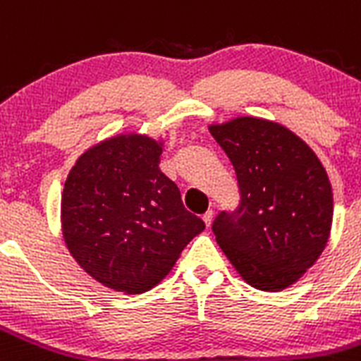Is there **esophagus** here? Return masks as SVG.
I'll return each instance as SVG.
<instances>
[{"mask_svg": "<svg viewBox=\"0 0 361 361\" xmlns=\"http://www.w3.org/2000/svg\"><path fill=\"white\" fill-rule=\"evenodd\" d=\"M213 214H214L213 211H207V213L202 216V220H204V224H206V227L211 226V221H213Z\"/></svg>", "mask_w": 361, "mask_h": 361, "instance_id": "34e87169", "label": "esophagus"}]
</instances>
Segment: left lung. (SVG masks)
Wrapping results in <instances>:
<instances>
[{
	"instance_id": "1",
	"label": "left lung",
	"mask_w": 361,
	"mask_h": 361,
	"mask_svg": "<svg viewBox=\"0 0 361 361\" xmlns=\"http://www.w3.org/2000/svg\"><path fill=\"white\" fill-rule=\"evenodd\" d=\"M209 132L233 163L240 207L213 221L216 243L241 279L288 288L315 264L333 224V191L315 152L276 121L238 116Z\"/></svg>"
}]
</instances>
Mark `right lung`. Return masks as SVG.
I'll use <instances>...</instances> for the list:
<instances>
[{"mask_svg":"<svg viewBox=\"0 0 361 361\" xmlns=\"http://www.w3.org/2000/svg\"><path fill=\"white\" fill-rule=\"evenodd\" d=\"M163 147L140 132L111 135L87 148L66 178V247L85 274L114 292L154 288L206 229L159 168Z\"/></svg>","mask_w":361,"mask_h":361,"instance_id":"right-lung-1","label":"right lung"}]
</instances>
